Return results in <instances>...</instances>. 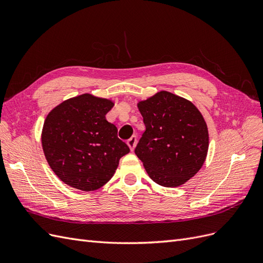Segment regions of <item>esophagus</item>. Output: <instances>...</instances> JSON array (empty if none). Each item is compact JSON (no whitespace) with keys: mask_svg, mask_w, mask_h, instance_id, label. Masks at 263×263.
Wrapping results in <instances>:
<instances>
[{"mask_svg":"<svg viewBox=\"0 0 263 263\" xmlns=\"http://www.w3.org/2000/svg\"><path fill=\"white\" fill-rule=\"evenodd\" d=\"M136 144H137V137L136 136H132L128 140H127V145H128V147L130 148L132 151L135 149V147H136Z\"/></svg>","mask_w":263,"mask_h":263,"instance_id":"34e87169","label":"esophagus"}]
</instances>
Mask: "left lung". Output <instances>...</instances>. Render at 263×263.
Here are the masks:
<instances>
[{
    "instance_id": "8db88e82",
    "label": "left lung",
    "mask_w": 263,
    "mask_h": 263,
    "mask_svg": "<svg viewBox=\"0 0 263 263\" xmlns=\"http://www.w3.org/2000/svg\"><path fill=\"white\" fill-rule=\"evenodd\" d=\"M146 130L135 154L150 179L176 187L202 168L209 150V130L192 102L161 91L138 103Z\"/></svg>"
}]
</instances>
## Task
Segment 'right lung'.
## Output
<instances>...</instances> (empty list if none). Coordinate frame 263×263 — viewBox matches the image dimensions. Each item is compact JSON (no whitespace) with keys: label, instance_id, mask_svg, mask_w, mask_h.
<instances>
[{"label":"right lung","instance_id":"obj_1","mask_svg":"<svg viewBox=\"0 0 263 263\" xmlns=\"http://www.w3.org/2000/svg\"><path fill=\"white\" fill-rule=\"evenodd\" d=\"M114 106L107 99L85 93L69 99L47 115L42 145L47 162L62 182L74 189L98 190L114 176L129 148L117 137L105 115Z\"/></svg>","mask_w":263,"mask_h":263}]
</instances>
